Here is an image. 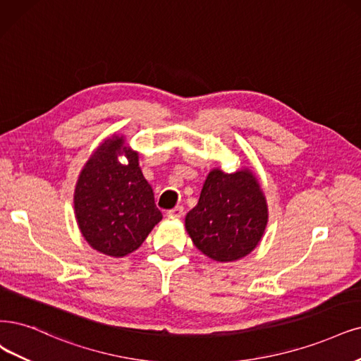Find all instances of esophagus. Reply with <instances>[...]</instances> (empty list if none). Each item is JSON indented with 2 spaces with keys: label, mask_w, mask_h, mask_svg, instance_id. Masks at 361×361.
<instances>
[{
  "label": "esophagus",
  "mask_w": 361,
  "mask_h": 361,
  "mask_svg": "<svg viewBox=\"0 0 361 361\" xmlns=\"http://www.w3.org/2000/svg\"><path fill=\"white\" fill-rule=\"evenodd\" d=\"M183 214H184V208L181 205H177L176 208H172L166 212V216L172 217V219H180V217H183Z\"/></svg>",
  "instance_id": "esophagus-1"
}]
</instances>
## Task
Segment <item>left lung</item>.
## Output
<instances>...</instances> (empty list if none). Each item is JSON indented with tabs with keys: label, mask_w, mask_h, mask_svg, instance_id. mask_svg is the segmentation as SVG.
<instances>
[{
	"label": "left lung",
	"mask_w": 361,
	"mask_h": 361,
	"mask_svg": "<svg viewBox=\"0 0 361 361\" xmlns=\"http://www.w3.org/2000/svg\"><path fill=\"white\" fill-rule=\"evenodd\" d=\"M268 204L251 169H212L197 205L185 216V231L199 251L216 262L243 259L262 241Z\"/></svg>",
	"instance_id": "1"
}]
</instances>
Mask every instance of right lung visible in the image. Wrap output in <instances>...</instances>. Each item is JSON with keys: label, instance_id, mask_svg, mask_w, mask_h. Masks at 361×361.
Instances as JSON below:
<instances>
[{"label": "right lung", "instance_id": "1", "mask_svg": "<svg viewBox=\"0 0 361 361\" xmlns=\"http://www.w3.org/2000/svg\"><path fill=\"white\" fill-rule=\"evenodd\" d=\"M120 155L128 159L126 164L119 162ZM74 212L87 244L111 257L140 248L162 220L138 153L125 144V137L113 135L92 153L75 184Z\"/></svg>", "mask_w": 361, "mask_h": 361}]
</instances>
